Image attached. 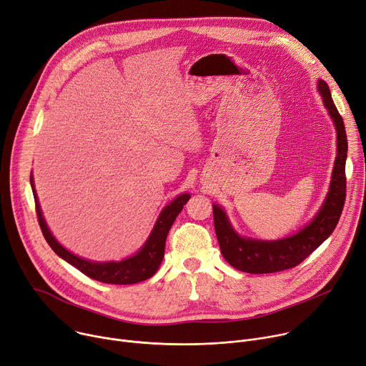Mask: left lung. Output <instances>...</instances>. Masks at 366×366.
Returning <instances> with one entry per match:
<instances>
[{
    "mask_svg": "<svg viewBox=\"0 0 366 366\" xmlns=\"http://www.w3.org/2000/svg\"><path fill=\"white\" fill-rule=\"evenodd\" d=\"M318 90L337 131V157L325 202L315 219L299 234L274 242L238 237L235 230L230 227L224 212L214 204L213 219L220 252L237 270L265 274L296 267L333 234L339 223L346 200L347 137L343 118L331 99L330 87L324 80L318 81Z\"/></svg>",
    "mask_w": 366,
    "mask_h": 366,
    "instance_id": "1",
    "label": "left lung"
}]
</instances>
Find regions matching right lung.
<instances>
[{
    "instance_id": "right-lung-1",
    "label": "right lung",
    "mask_w": 366,
    "mask_h": 366,
    "mask_svg": "<svg viewBox=\"0 0 366 366\" xmlns=\"http://www.w3.org/2000/svg\"><path fill=\"white\" fill-rule=\"evenodd\" d=\"M31 189H33V197H35V206H36V216L38 222L41 226L42 234L49 244V247L54 249L56 255L64 258L71 265H74L76 269H79L83 274L89 276L90 279H94L97 282L102 283H111V285H132V283H139L143 280L150 279L159 269V265L163 259L164 254V242L166 237H168V232L171 226L174 224L177 216L181 213L187 202L189 200V194H182L178 198L163 209L160 213L152 235L149 237L147 242L142 248L139 254L134 257L127 258L119 262H92L83 258H79L77 255L69 252L64 247H61L55 238L51 235V232L42 217L41 207L38 203V197L35 192V188H33V181L30 179Z\"/></svg>"
}]
</instances>
